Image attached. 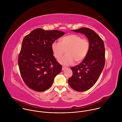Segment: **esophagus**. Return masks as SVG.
<instances>
[{
	"mask_svg": "<svg viewBox=\"0 0 122 122\" xmlns=\"http://www.w3.org/2000/svg\"><path fill=\"white\" fill-rule=\"evenodd\" d=\"M66 68H67V67L65 66H62V70H63V71L65 70V69Z\"/></svg>",
	"mask_w": 122,
	"mask_h": 122,
	"instance_id": "1",
	"label": "esophagus"
}]
</instances>
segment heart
I'll list each match as a JSON object with an SVG mask.
<instances>
[{"instance_id":"obj_1","label":"heart","mask_w":122,"mask_h":122,"mask_svg":"<svg viewBox=\"0 0 122 122\" xmlns=\"http://www.w3.org/2000/svg\"><path fill=\"white\" fill-rule=\"evenodd\" d=\"M90 44L86 38H81L76 34H69L61 39L60 43L54 41L51 44V50L55 57L58 59L66 51V54L59 60L64 65H71L75 61L79 63L87 56Z\"/></svg>"}]
</instances>
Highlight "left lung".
Listing matches in <instances>:
<instances>
[{
    "mask_svg": "<svg viewBox=\"0 0 122 122\" xmlns=\"http://www.w3.org/2000/svg\"><path fill=\"white\" fill-rule=\"evenodd\" d=\"M73 31L84 34L90 42L89 53L78 65L71 67L72 76L68 80L71 87L78 92L88 90L98 80L105 63L103 41L93 30L83 27Z\"/></svg>",
    "mask_w": 122,
    "mask_h": 122,
    "instance_id": "obj_1",
    "label": "left lung"
}]
</instances>
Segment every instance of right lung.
Returning <instances> with one entry per match:
<instances>
[{
	"label": "right lung",
	"mask_w": 122,
	"mask_h": 122,
	"mask_svg": "<svg viewBox=\"0 0 122 122\" xmlns=\"http://www.w3.org/2000/svg\"><path fill=\"white\" fill-rule=\"evenodd\" d=\"M64 34L59 30L39 28L24 38L18 63L21 77L29 88L37 92L47 90L62 71V66L53 55L51 44Z\"/></svg>",
	"instance_id": "1"
}]
</instances>
